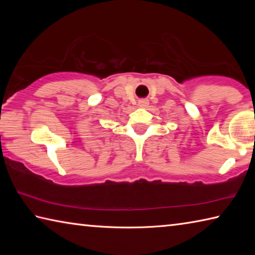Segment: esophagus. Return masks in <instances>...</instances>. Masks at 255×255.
Returning <instances> with one entry per match:
<instances>
[{"mask_svg":"<svg viewBox=\"0 0 255 255\" xmlns=\"http://www.w3.org/2000/svg\"><path fill=\"white\" fill-rule=\"evenodd\" d=\"M138 106H139L140 108H146L148 106V101L147 100H140L139 102H138Z\"/></svg>","mask_w":255,"mask_h":255,"instance_id":"obj_1","label":"esophagus"}]
</instances>
